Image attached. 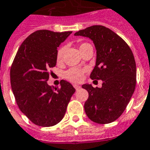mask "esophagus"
<instances>
[{"instance_id": "obj_1", "label": "esophagus", "mask_w": 150, "mask_h": 150, "mask_svg": "<svg viewBox=\"0 0 150 150\" xmlns=\"http://www.w3.org/2000/svg\"><path fill=\"white\" fill-rule=\"evenodd\" d=\"M74 88H75V89L76 90H78V89H79V88H81V86H79V85H74Z\"/></svg>"}]
</instances>
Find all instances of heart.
I'll use <instances>...</instances> for the list:
<instances>
[{
    "label": "heart",
    "instance_id": "obj_1",
    "mask_svg": "<svg viewBox=\"0 0 150 150\" xmlns=\"http://www.w3.org/2000/svg\"><path fill=\"white\" fill-rule=\"evenodd\" d=\"M88 45L89 44L88 43H81L80 46H79V48L81 50V48H83L84 47H86V46ZM64 52H65V47L64 46H62L57 51L56 62H57L58 64H60L62 62ZM85 71H86L85 69H79V68H71V69H69V70H67L64 72V76L67 80H69V81H71V82H79L83 79V75Z\"/></svg>",
    "mask_w": 150,
    "mask_h": 150
}]
</instances>
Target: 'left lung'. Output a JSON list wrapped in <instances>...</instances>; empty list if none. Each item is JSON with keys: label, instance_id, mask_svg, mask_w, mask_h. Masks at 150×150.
I'll use <instances>...</instances> for the list:
<instances>
[{"label": "left lung", "instance_id": "1", "mask_svg": "<svg viewBox=\"0 0 150 150\" xmlns=\"http://www.w3.org/2000/svg\"><path fill=\"white\" fill-rule=\"evenodd\" d=\"M89 38L95 44L96 64L90 78L102 80L101 88L83 85L88 92L86 115L99 124L112 122L123 113L135 91L136 66L129 46L106 27L93 25L75 33Z\"/></svg>", "mask_w": 150, "mask_h": 150}]
</instances>
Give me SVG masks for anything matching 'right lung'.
Returning a JSON list of instances; mask_svg holds the SVG:
<instances>
[{
  "mask_svg": "<svg viewBox=\"0 0 150 150\" xmlns=\"http://www.w3.org/2000/svg\"><path fill=\"white\" fill-rule=\"evenodd\" d=\"M72 31L39 30L30 35L18 48L11 67V85L20 110L34 124L49 127L63 119L75 93L69 81L61 86L47 85L56 64L57 48Z\"/></svg>",
  "mask_w": 150,
  "mask_h": 150,
  "instance_id": "right-lung-1",
  "label": "right lung"
}]
</instances>
